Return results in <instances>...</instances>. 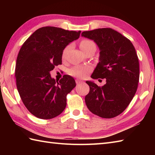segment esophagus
<instances>
[{"label": "esophagus", "instance_id": "34e87169", "mask_svg": "<svg viewBox=\"0 0 155 155\" xmlns=\"http://www.w3.org/2000/svg\"><path fill=\"white\" fill-rule=\"evenodd\" d=\"M76 83H77V84H80V83H83V81H81V80H79V79H76Z\"/></svg>", "mask_w": 155, "mask_h": 155}]
</instances>
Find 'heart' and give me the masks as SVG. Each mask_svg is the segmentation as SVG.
<instances>
[{"mask_svg":"<svg viewBox=\"0 0 155 155\" xmlns=\"http://www.w3.org/2000/svg\"><path fill=\"white\" fill-rule=\"evenodd\" d=\"M94 42L91 41L87 40V39H84L80 43V47L83 50V51H85L87 49L90 47L91 45H93ZM69 48V46L66 47L63 51H62V58H64ZM91 71V68L89 67H83V66H77L72 68L70 70V74L74 77H77L78 78H84L88 72Z\"/></svg>","mask_w":155,"mask_h":155,"instance_id":"obj_1","label":"heart"}]
</instances>
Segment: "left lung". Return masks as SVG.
Returning <instances> with one entry per match:
<instances>
[{
	"label": "left lung",
	"instance_id": "left-lung-1",
	"mask_svg": "<svg viewBox=\"0 0 155 155\" xmlns=\"http://www.w3.org/2000/svg\"><path fill=\"white\" fill-rule=\"evenodd\" d=\"M81 35L93 40L100 57L91 77L106 78L99 87L87 81L90 91L85 97L88 109L97 116L111 118L126 109L135 94L139 81V62L132 42L110 28L84 31Z\"/></svg>",
	"mask_w": 155,
	"mask_h": 155
}]
</instances>
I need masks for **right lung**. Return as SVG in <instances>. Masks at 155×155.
I'll return each instance as SVG.
<instances>
[{
  "label": "right lung",
  "instance_id": "add662e5",
  "mask_svg": "<svg viewBox=\"0 0 155 155\" xmlns=\"http://www.w3.org/2000/svg\"><path fill=\"white\" fill-rule=\"evenodd\" d=\"M80 34L44 27L34 32L20 49L15 68L16 87L23 104L36 117L51 119L67 106V95L76 87L74 79L65 74L58 82L49 72L62 64V51Z\"/></svg>",
  "mask_w": 155,
  "mask_h": 155
}]
</instances>
